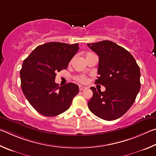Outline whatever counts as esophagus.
<instances>
[{
    "instance_id": "34e87169",
    "label": "esophagus",
    "mask_w": 156,
    "mask_h": 156,
    "mask_svg": "<svg viewBox=\"0 0 156 156\" xmlns=\"http://www.w3.org/2000/svg\"><path fill=\"white\" fill-rule=\"evenodd\" d=\"M85 88H86L85 87H83V86H80V91H81V90H83L85 89Z\"/></svg>"
}]
</instances>
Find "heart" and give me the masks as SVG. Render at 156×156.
Masks as SVG:
<instances>
[{"label": "heart", "instance_id": "b5f03b06", "mask_svg": "<svg viewBox=\"0 0 156 156\" xmlns=\"http://www.w3.org/2000/svg\"><path fill=\"white\" fill-rule=\"evenodd\" d=\"M75 79L80 83H85L86 81V77L84 75H76L75 76Z\"/></svg>", "mask_w": 156, "mask_h": 156}]
</instances>
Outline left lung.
<instances>
[{"instance_id":"obj_1","label":"left lung","mask_w":156,"mask_h":156,"mask_svg":"<svg viewBox=\"0 0 156 156\" xmlns=\"http://www.w3.org/2000/svg\"><path fill=\"white\" fill-rule=\"evenodd\" d=\"M99 56L96 84L105 87L104 92H93L88 103L94 115L106 121L120 118L133 105L140 89V68L129 51L112 41L88 44Z\"/></svg>"}]
</instances>
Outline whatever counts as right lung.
<instances>
[{"instance_id": "right-lung-1", "label": "right lung", "mask_w": 156, "mask_h": 156, "mask_svg": "<svg viewBox=\"0 0 156 156\" xmlns=\"http://www.w3.org/2000/svg\"><path fill=\"white\" fill-rule=\"evenodd\" d=\"M79 48V44L48 42L37 46L24 60L20 71L21 88L37 112L55 116L70 108L79 86L69 83L59 87L55 80L56 73L67 68Z\"/></svg>"}]
</instances>
